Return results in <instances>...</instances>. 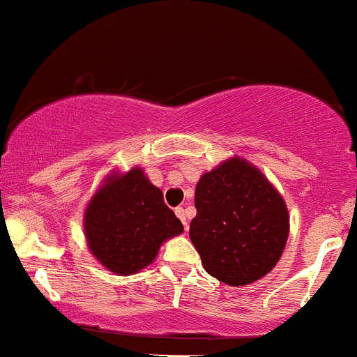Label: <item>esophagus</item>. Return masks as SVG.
<instances>
[{"instance_id": "34e87169", "label": "esophagus", "mask_w": 357, "mask_h": 357, "mask_svg": "<svg viewBox=\"0 0 357 357\" xmlns=\"http://www.w3.org/2000/svg\"><path fill=\"white\" fill-rule=\"evenodd\" d=\"M176 212V215L179 217V220H181L183 222V226H185V229H188V220H186V215H185V208L183 207H178L174 210Z\"/></svg>"}]
</instances>
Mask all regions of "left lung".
<instances>
[{
	"label": "left lung",
	"mask_w": 357,
	"mask_h": 357,
	"mask_svg": "<svg viewBox=\"0 0 357 357\" xmlns=\"http://www.w3.org/2000/svg\"><path fill=\"white\" fill-rule=\"evenodd\" d=\"M190 239L212 277L229 286L257 282L277 265L289 236L284 198L258 167L232 157L205 172L195 190Z\"/></svg>",
	"instance_id": "left-lung-1"
}]
</instances>
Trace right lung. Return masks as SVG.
Returning <instances> with one entry per match:
<instances>
[{"mask_svg":"<svg viewBox=\"0 0 357 357\" xmlns=\"http://www.w3.org/2000/svg\"><path fill=\"white\" fill-rule=\"evenodd\" d=\"M89 250L107 270L130 275L155 260L183 224L164 204V195L140 167L111 174L89 202L84 215Z\"/></svg>","mask_w":357,"mask_h":357,"instance_id":"obj_1","label":"right lung"}]
</instances>
